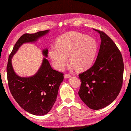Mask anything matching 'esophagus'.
Segmentation results:
<instances>
[{
  "instance_id": "esophagus-1",
  "label": "esophagus",
  "mask_w": 131,
  "mask_h": 131,
  "mask_svg": "<svg viewBox=\"0 0 131 131\" xmlns=\"http://www.w3.org/2000/svg\"><path fill=\"white\" fill-rule=\"evenodd\" d=\"M64 77H65V78H70L71 77L70 74H65L64 75Z\"/></svg>"
}]
</instances>
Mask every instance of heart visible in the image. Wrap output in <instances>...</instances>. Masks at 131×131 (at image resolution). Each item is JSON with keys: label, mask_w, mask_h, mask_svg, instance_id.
<instances>
[{"label": "heart", "mask_w": 131, "mask_h": 131, "mask_svg": "<svg viewBox=\"0 0 131 131\" xmlns=\"http://www.w3.org/2000/svg\"><path fill=\"white\" fill-rule=\"evenodd\" d=\"M98 48L94 39L77 32L63 35L57 40V45L51 47L49 57L54 68L62 70L68 62L78 70H84L90 66L95 58Z\"/></svg>", "instance_id": "b5f03b06"}]
</instances>
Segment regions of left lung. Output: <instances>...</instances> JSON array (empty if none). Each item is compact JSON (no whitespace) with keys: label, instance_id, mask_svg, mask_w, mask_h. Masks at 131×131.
<instances>
[{"label":"left lung","instance_id":"obj_1","mask_svg":"<svg viewBox=\"0 0 131 131\" xmlns=\"http://www.w3.org/2000/svg\"><path fill=\"white\" fill-rule=\"evenodd\" d=\"M98 32L101 39L99 54L93 65L79 74L81 81L79 96L93 110H99L112 103L123 84L124 63L121 52L104 32Z\"/></svg>","mask_w":131,"mask_h":131}]
</instances>
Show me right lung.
<instances>
[{
    "label": "right lung",
    "instance_id": "obj_1",
    "mask_svg": "<svg viewBox=\"0 0 131 131\" xmlns=\"http://www.w3.org/2000/svg\"><path fill=\"white\" fill-rule=\"evenodd\" d=\"M49 31L47 30L22 35L10 53L7 66L8 84L13 98L23 109L35 115H45L51 110L63 80V74L54 70L48 60L44 58L40 68L34 75L20 77L13 70L12 58L24 43L34 42ZM43 54L47 57L48 49L43 50Z\"/></svg>",
    "mask_w": 131,
    "mask_h": 131
}]
</instances>
